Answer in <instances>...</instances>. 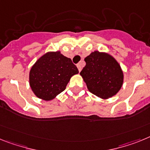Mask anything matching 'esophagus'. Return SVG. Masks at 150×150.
I'll return each mask as SVG.
<instances>
[{"label": "esophagus", "instance_id": "1", "mask_svg": "<svg viewBox=\"0 0 150 150\" xmlns=\"http://www.w3.org/2000/svg\"><path fill=\"white\" fill-rule=\"evenodd\" d=\"M77 67H78V69H79V71H81V69H82V65H81V62H80V63H79V64L77 65Z\"/></svg>", "mask_w": 150, "mask_h": 150}]
</instances>
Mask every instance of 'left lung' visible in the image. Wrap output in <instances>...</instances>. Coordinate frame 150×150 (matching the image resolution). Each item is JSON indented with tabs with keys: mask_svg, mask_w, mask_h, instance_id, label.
I'll return each mask as SVG.
<instances>
[{
	"mask_svg": "<svg viewBox=\"0 0 150 150\" xmlns=\"http://www.w3.org/2000/svg\"><path fill=\"white\" fill-rule=\"evenodd\" d=\"M80 72L90 92L103 99L116 94L123 84V72L117 61L105 53L94 51L84 59Z\"/></svg>",
	"mask_w": 150,
	"mask_h": 150,
	"instance_id": "left-lung-1",
	"label": "left lung"
}]
</instances>
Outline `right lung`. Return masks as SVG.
Here are the masks:
<instances>
[{
  "label": "right lung",
  "mask_w": 150,
  "mask_h": 150,
  "mask_svg": "<svg viewBox=\"0 0 150 150\" xmlns=\"http://www.w3.org/2000/svg\"><path fill=\"white\" fill-rule=\"evenodd\" d=\"M79 69L70 58L59 51L50 52L40 58L31 69L29 82L38 98L50 100L62 92Z\"/></svg>",
  "instance_id": "obj_1"
}]
</instances>
